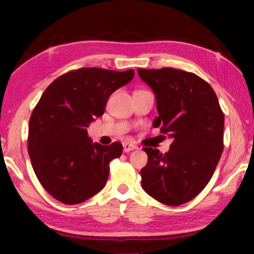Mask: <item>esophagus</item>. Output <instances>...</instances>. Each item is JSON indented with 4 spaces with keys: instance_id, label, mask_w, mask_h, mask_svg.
I'll return each mask as SVG.
<instances>
[{
    "instance_id": "obj_1",
    "label": "esophagus",
    "mask_w": 254,
    "mask_h": 254,
    "mask_svg": "<svg viewBox=\"0 0 254 254\" xmlns=\"http://www.w3.org/2000/svg\"><path fill=\"white\" fill-rule=\"evenodd\" d=\"M137 149L136 145L134 144H131V143H123V150L124 152H128V151H132V150H135Z\"/></svg>"
}]
</instances>
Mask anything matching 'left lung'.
<instances>
[{
	"label": "left lung",
	"mask_w": 254,
	"mask_h": 254,
	"mask_svg": "<svg viewBox=\"0 0 254 254\" xmlns=\"http://www.w3.org/2000/svg\"><path fill=\"white\" fill-rule=\"evenodd\" d=\"M156 95L153 127L173 139L170 150L143 148L142 188L169 206L187 203L203 190L223 152L224 114L213 88L192 72L174 68L137 69Z\"/></svg>",
	"instance_id": "1"
}]
</instances>
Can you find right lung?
Instances as JSON below:
<instances>
[{
  "label": "right lung",
  "mask_w": 254,
  "mask_h": 254,
  "mask_svg": "<svg viewBox=\"0 0 254 254\" xmlns=\"http://www.w3.org/2000/svg\"><path fill=\"white\" fill-rule=\"evenodd\" d=\"M133 77V69L80 68L46 88L30 118L28 152L37 178L54 198L79 204L106 185L110 162L123 147L93 143L87 127L104 113L111 94Z\"/></svg>",
  "instance_id": "add662e5"
}]
</instances>
